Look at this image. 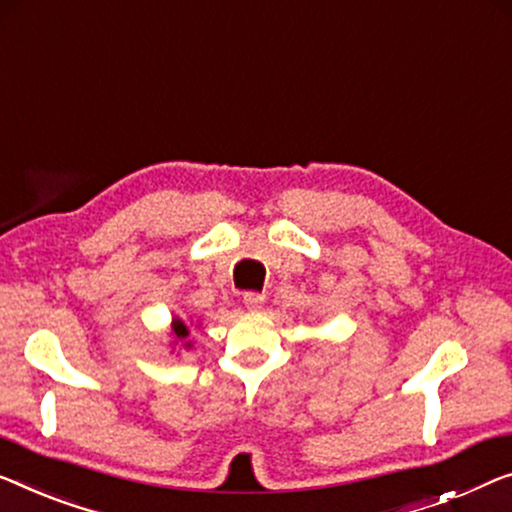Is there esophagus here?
<instances>
[{
  "mask_svg": "<svg viewBox=\"0 0 512 512\" xmlns=\"http://www.w3.org/2000/svg\"><path fill=\"white\" fill-rule=\"evenodd\" d=\"M243 305H246L250 312H259L264 308V296L257 292H246L243 294Z\"/></svg>",
  "mask_w": 512,
  "mask_h": 512,
  "instance_id": "1",
  "label": "esophagus"
}]
</instances>
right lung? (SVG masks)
<instances>
[{"instance_id": "obj_1", "label": "right lung", "mask_w": 512, "mask_h": 512, "mask_svg": "<svg viewBox=\"0 0 512 512\" xmlns=\"http://www.w3.org/2000/svg\"><path fill=\"white\" fill-rule=\"evenodd\" d=\"M170 335H172L170 345H181V349H190V340H188L190 326H188V322H183L181 317H172Z\"/></svg>"}]
</instances>
